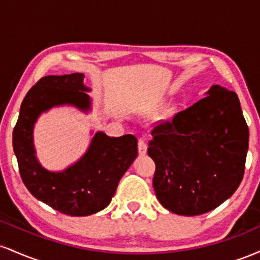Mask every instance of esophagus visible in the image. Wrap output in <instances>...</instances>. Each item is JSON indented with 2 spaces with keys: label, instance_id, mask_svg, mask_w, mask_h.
Wrapping results in <instances>:
<instances>
[{
  "label": "esophagus",
  "instance_id": "34e87169",
  "mask_svg": "<svg viewBox=\"0 0 260 260\" xmlns=\"http://www.w3.org/2000/svg\"><path fill=\"white\" fill-rule=\"evenodd\" d=\"M138 151L140 155H144L147 153V143H145V140L143 138L138 140Z\"/></svg>",
  "mask_w": 260,
  "mask_h": 260
}]
</instances>
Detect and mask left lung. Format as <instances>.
<instances>
[{
	"instance_id": "obj_1",
	"label": "left lung",
	"mask_w": 260,
	"mask_h": 260,
	"mask_svg": "<svg viewBox=\"0 0 260 260\" xmlns=\"http://www.w3.org/2000/svg\"><path fill=\"white\" fill-rule=\"evenodd\" d=\"M207 95L151 131L155 194L177 215L217 208L243 178L249 132L237 94L213 85Z\"/></svg>"
}]
</instances>
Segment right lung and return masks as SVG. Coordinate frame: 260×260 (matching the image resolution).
Wrapping results in <instances>:
<instances>
[{"label": "right lung", "mask_w": 260, "mask_h": 260, "mask_svg": "<svg viewBox=\"0 0 260 260\" xmlns=\"http://www.w3.org/2000/svg\"><path fill=\"white\" fill-rule=\"evenodd\" d=\"M84 74L46 76L25 95L13 129V150L23 183L38 201L70 216H86L105 209L118 182L138 155L132 134L109 137L96 132L86 153L63 171H49L35 155L32 132L39 116L51 107L72 105L90 110Z\"/></svg>", "instance_id": "add662e5"}]
</instances>
